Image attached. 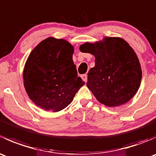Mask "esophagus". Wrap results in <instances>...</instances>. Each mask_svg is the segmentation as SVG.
<instances>
[{"label": "esophagus", "instance_id": "obj_1", "mask_svg": "<svg viewBox=\"0 0 156 156\" xmlns=\"http://www.w3.org/2000/svg\"><path fill=\"white\" fill-rule=\"evenodd\" d=\"M81 78H82L83 81H84V82H87V75H81Z\"/></svg>", "mask_w": 156, "mask_h": 156}]
</instances>
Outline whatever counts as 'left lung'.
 I'll return each mask as SVG.
<instances>
[{"instance_id":"obj_1","label":"left lung","mask_w":156,"mask_h":156,"mask_svg":"<svg viewBox=\"0 0 156 156\" xmlns=\"http://www.w3.org/2000/svg\"><path fill=\"white\" fill-rule=\"evenodd\" d=\"M80 50L95 57L90 69L87 87L102 104L115 107L130 101L140 86L142 69L133 49L119 37H104L85 42Z\"/></svg>"}]
</instances>
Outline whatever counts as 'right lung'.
<instances>
[{"instance_id":"add662e5","label":"right lung","mask_w":156,"mask_h":156,"mask_svg":"<svg viewBox=\"0 0 156 156\" xmlns=\"http://www.w3.org/2000/svg\"><path fill=\"white\" fill-rule=\"evenodd\" d=\"M74 47L65 39L49 37L31 52L23 69V84L37 106L57 112L69 106L85 83L72 60Z\"/></svg>"}]
</instances>
